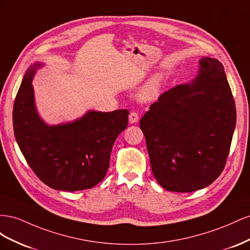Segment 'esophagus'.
Listing matches in <instances>:
<instances>
[{
    "label": "esophagus",
    "mask_w": 250,
    "mask_h": 250,
    "mask_svg": "<svg viewBox=\"0 0 250 250\" xmlns=\"http://www.w3.org/2000/svg\"><path fill=\"white\" fill-rule=\"evenodd\" d=\"M138 119H139L138 113H136V112H131L130 113V115H129L130 124H136V123H138Z\"/></svg>",
    "instance_id": "1"
}]
</instances>
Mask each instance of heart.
<instances>
[{
    "label": "heart",
    "mask_w": 250,
    "mask_h": 250,
    "mask_svg": "<svg viewBox=\"0 0 250 250\" xmlns=\"http://www.w3.org/2000/svg\"><path fill=\"white\" fill-rule=\"evenodd\" d=\"M161 85V78L160 76H154L149 80L140 92V98L142 101H153L154 98L157 97L159 93V89Z\"/></svg>",
    "instance_id": "obj_1"
}]
</instances>
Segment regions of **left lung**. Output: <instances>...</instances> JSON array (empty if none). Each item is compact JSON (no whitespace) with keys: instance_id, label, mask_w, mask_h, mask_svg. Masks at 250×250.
<instances>
[{"instance_id":"8db88e82","label":"left lung","mask_w":250,"mask_h":250,"mask_svg":"<svg viewBox=\"0 0 250 250\" xmlns=\"http://www.w3.org/2000/svg\"><path fill=\"white\" fill-rule=\"evenodd\" d=\"M197 76L162 93L140 119L153 175L163 188L190 192L224 169L237 112L223 65L202 58Z\"/></svg>"}]
</instances>
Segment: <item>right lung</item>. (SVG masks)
Segmentation results:
<instances>
[{
	"label": "right lung",
	"instance_id": "right-lung-1",
	"mask_svg": "<svg viewBox=\"0 0 250 250\" xmlns=\"http://www.w3.org/2000/svg\"><path fill=\"white\" fill-rule=\"evenodd\" d=\"M42 63L27 70L14 101L13 131L34 174L54 189L92 188L109 168L118 135L127 126V110L89 111L73 123L48 125L34 104L32 78Z\"/></svg>",
	"mask_w": 250,
	"mask_h": 250
}]
</instances>
